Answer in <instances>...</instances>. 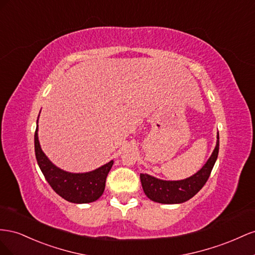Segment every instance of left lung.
Returning a JSON list of instances; mask_svg holds the SVG:
<instances>
[{
    "mask_svg": "<svg viewBox=\"0 0 255 255\" xmlns=\"http://www.w3.org/2000/svg\"><path fill=\"white\" fill-rule=\"evenodd\" d=\"M219 152V132L217 133L215 149L201 170L190 177L179 180H165L141 173V184L144 193L151 201L161 204H180L198 193L212 173Z\"/></svg>",
    "mask_w": 255,
    "mask_h": 255,
    "instance_id": "obj_1",
    "label": "left lung"
}]
</instances>
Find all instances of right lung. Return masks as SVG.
I'll return each mask as SVG.
<instances>
[{
    "instance_id": "obj_1",
    "label": "right lung",
    "mask_w": 255,
    "mask_h": 255,
    "mask_svg": "<svg viewBox=\"0 0 255 255\" xmlns=\"http://www.w3.org/2000/svg\"><path fill=\"white\" fill-rule=\"evenodd\" d=\"M34 143L36 160L43 176L53 190L63 199L76 204H85L97 201L103 195L106 178L114 163L113 160L95 170L84 173H71L60 169L41 149L38 139V120Z\"/></svg>"
}]
</instances>
